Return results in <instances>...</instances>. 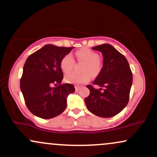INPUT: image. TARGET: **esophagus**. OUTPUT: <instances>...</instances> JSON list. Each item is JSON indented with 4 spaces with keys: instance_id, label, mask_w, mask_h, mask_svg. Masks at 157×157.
<instances>
[{
    "instance_id": "1",
    "label": "esophagus",
    "mask_w": 157,
    "mask_h": 157,
    "mask_svg": "<svg viewBox=\"0 0 157 157\" xmlns=\"http://www.w3.org/2000/svg\"><path fill=\"white\" fill-rule=\"evenodd\" d=\"M75 90H76V91H79V90H80V86H75Z\"/></svg>"
}]
</instances>
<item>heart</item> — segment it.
I'll return each mask as SVG.
<instances>
[{"mask_svg": "<svg viewBox=\"0 0 157 157\" xmlns=\"http://www.w3.org/2000/svg\"><path fill=\"white\" fill-rule=\"evenodd\" d=\"M77 58L80 62L85 63L82 68V74L70 72L65 75L64 80L68 83L82 84L89 81L91 76L96 77L101 71V61L97 52L88 48H82L76 52ZM75 63L72 55L67 54L60 60V68L65 73L70 71Z\"/></svg>", "mask_w": 157, "mask_h": 157, "instance_id": "obj_1", "label": "heart"}]
</instances>
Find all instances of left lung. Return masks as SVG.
<instances>
[{
	"instance_id": "1",
	"label": "left lung",
	"mask_w": 157,
	"mask_h": 157,
	"mask_svg": "<svg viewBox=\"0 0 157 157\" xmlns=\"http://www.w3.org/2000/svg\"><path fill=\"white\" fill-rule=\"evenodd\" d=\"M100 51L103 57V65L93 84L101 87L95 89L91 85L89 96L85 98L90 112L100 117H111L124 109L129 100L133 82L132 72L125 56L113 46L105 44L92 48ZM102 87H105L101 92Z\"/></svg>"
}]
</instances>
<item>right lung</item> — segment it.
<instances>
[{
    "label": "right lung",
    "mask_w": 157,
    "mask_h": 157,
    "mask_svg": "<svg viewBox=\"0 0 157 157\" xmlns=\"http://www.w3.org/2000/svg\"><path fill=\"white\" fill-rule=\"evenodd\" d=\"M74 47L48 44L29 56L23 69L21 90L26 105L35 116L51 119L66 109L67 97L75 86L61 84L63 74L60 60ZM54 84L56 86L52 87Z\"/></svg>",
    "instance_id": "obj_1"
}]
</instances>
